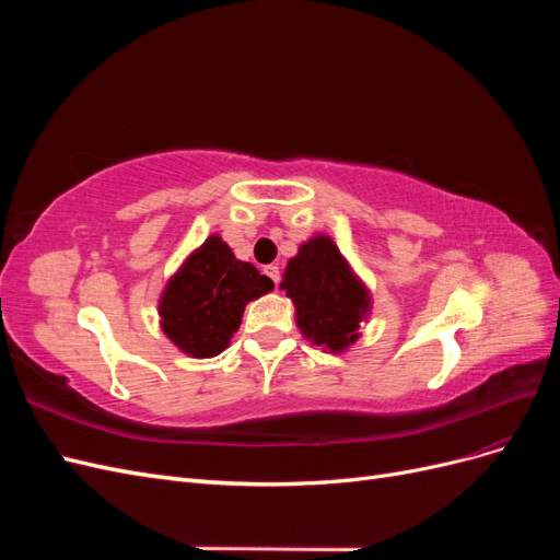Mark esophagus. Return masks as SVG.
Masks as SVG:
<instances>
[{
	"instance_id": "34e87169",
	"label": "esophagus",
	"mask_w": 560,
	"mask_h": 560,
	"mask_svg": "<svg viewBox=\"0 0 560 560\" xmlns=\"http://www.w3.org/2000/svg\"><path fill=\"white\" fill-rule=\"evenodd\" d=\"M264 273H266L270 280H273L276 284L280 282V266H278V264H270V266H266V268H264Z\"/></svg>"
}]
</instances>
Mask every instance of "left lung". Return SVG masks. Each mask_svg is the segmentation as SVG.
I'll use <instances>...</instances> for the list:
<instances>
[{
    "instance_id": "1",
    "label": "left lung",
    "mask_w": 560,
    "mask_h": 560,
    "mask_svg": "<svg viewBox=\"0 0 560 560\" xmlns=\"http://www.w3.org/2000/svg\"><path fill=\"white\" fill-rule=\"evenodd\" d=\"M280 290L296 308V327L325 352H346L358 343L371 313L369 287L325 233L301 243L287 261Z\"/></svg>"
}]
</instances>
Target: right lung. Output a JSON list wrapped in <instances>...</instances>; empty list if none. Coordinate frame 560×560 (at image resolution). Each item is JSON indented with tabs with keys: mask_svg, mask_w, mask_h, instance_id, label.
Returning a JSON list of instances; mask_svg holds the SVG:
<instances>
[{
	"mask_svg": "<svg viewBox=\"0 0 560 560\" xmlns=\"http://www.w3.org/2000/svg\"><path fill=\"white\" fill-rule=\"evenodd\" d=\"M270 290L273 280L235 259L222 235L212 233L165 282L159 299L161 329L189 358H214L229 348L247 303Z\"/></svg>",
	"mask_w": 560,
	"mask_h": 560,
	"instance_id": "obj_1",
	"label": "right lung"
}]
</instances>
